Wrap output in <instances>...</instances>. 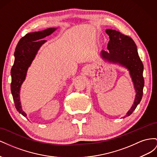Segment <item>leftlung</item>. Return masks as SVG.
I'll use <instances>...</instances> for the list:
<instances>
[{
	"label": "left lung",
	"instance_id": "8db88e82",
	"mask_svg": "<svg viewBox=\"0 0 157 157\" xmlns=\"http://www.w3.org/2000/svg\"><path fill=\"white\" fill-rule=\"evenodd\" d=\"M106 33L110 39L107 44L109 53L102 51V56L109 61L118 63L128 68L134 84L136 91L134 103L127 113L126 117L130 116L141 101L143 96L144 86V65L137 53L135 42L130 37L115 30L107 29Z\"/></svg>",
	"mask_w": 157,
	"mask_h": 157
}]
</instances>
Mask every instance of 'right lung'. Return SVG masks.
I'll return each mask as SVG.
<instances>
[{
    "instance_id": "right-lung-1",
    "label": "right lung",
    "mask_w": 157,
    "mask_h": 157,
    "mask_svg": "<svg viewBox=\"0 0 157 157\" xmlns=\"http://www.w3.org/2000/svg\"><path fill=\"white\" fill-rule=\"evenodd\" d=\"M55 30L56 28H49L42 31L27 33L18 42L14 52L15 60L11 69V92L17 111L24 117L27 115L22 110L20 99L21 85L24 81L28 67L38 50L46 42L42 39L50 35Z\"/></svg>"
}]
</instances>
